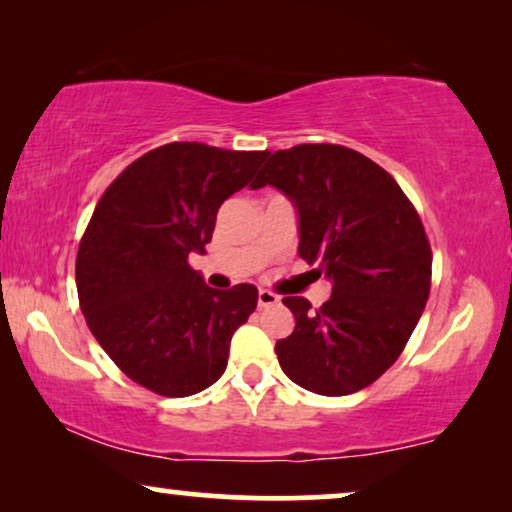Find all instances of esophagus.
Returning a JSON list of instances; mask_svg holds the SVG:
<instances>
[{
    "label": "esophagus",
    "mask_w": 512,
    "mask_h": 512,
    "mask_svg": "<svg viewBox=\"0 0 512 512\" xmlns=\"http://www.w3.org/2000/svg\"><path fill=\"white\" fill-rule=\"evenodd\" d=\"M277 303H279L277 293H272L268 289L258 291V307H270V305H277Z\"/></svg>",
    "instance_id": "obj_1"
}]
</instances>
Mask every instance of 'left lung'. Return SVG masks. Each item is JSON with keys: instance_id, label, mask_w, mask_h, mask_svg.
Returning <instances> with one entry per match:
<instances>
[{"instance_id": "left-lung-1", "label": "left lung", "mask_w": 512, "mask_h": 512, "mask_svg": "<svg viewBox=\"0 0 512 512\" xmlns=\"http://www.w3.org/2000/svg\"><path fill=\"white\" fill-rule=\"evenodd\" d=\"M275 186L298 212V254L331 279L317 312L284 298L296 317L277 340L298 387L347 396L373 384L410 340L431 289V247L412 202L389 172L338 144L275 151L251 188Z\"/></svg>"}]
</instances>
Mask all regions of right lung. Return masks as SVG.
<instances>
[{"label": "right lung", "mask_w": 512, "mask_h": 512, "mask_svg": "<svg viewBox=\"0 0 512 512\" xmlns=\"http://www.w3.org/2000/svg\"><path fill=\"white\" fill-rule=\"evenodd\" d=\"M265 158L198 142L158 146L118 174L83 233V317L109 359L160 396L212 387L228 366L230 338L256 310L254 284L212 289L188 256L205 254L223 200Z\"/></svg>", "instance_id": "add662e5"}]
</instances>
